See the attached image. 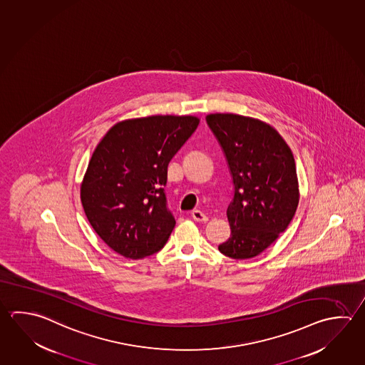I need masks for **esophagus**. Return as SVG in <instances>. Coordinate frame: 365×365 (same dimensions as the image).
I'll use <instances>...</instances> for the list:
<instances>
[{
	"label": "esophagus",
	"instance_id": "obj_1",
	"mask_svg": "<svg viewBox=\"0 0 365 365\" xmlns=\"http://www.w3.org/2000/svg\"><path fill=\"white\" fill-rule=\"evenodd\" d=\"M192 217L195 221H199V222H207L208 221L206 213H203L202 211H199V210H194L192 211Z\"/></svg>",
	"mask_w": 365,
	"mask_h": 365
}]
</instances>
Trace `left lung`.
<instances>
[{
    "label": "left lung",
    "mask_w": 365,
    "mask_h": 365,
    "mask_svg": "<svg viewBox=\"0 0 365 365\" xmlns=\"http://www.w3.org/2000/svg\"><path fill=\"white\" fill-rule=\"evenodd\" d=\"M206 120L224 149L234 182L226 211L232 234L219 251L232 259H252L284 232L299 206L291 148L274 127L253 117L212 113Z\"/></svg>",
    "instance_id": "obj_1"
}]
</instances>
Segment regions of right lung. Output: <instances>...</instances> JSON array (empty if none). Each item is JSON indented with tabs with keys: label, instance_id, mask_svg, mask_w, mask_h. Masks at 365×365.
Here are the masks:
<instances>
[{
	"label": "right lung",
	"instance_id": "right-lung-1",
	"mask_svg": "<svg viewBox=\"0 0 365 365\" xmlns=\"http://www.w3.org/2000/svg\"><path fill=\"white\" fill-rule=\"evenodd\" d=\"M195 115L120 120L106 133L81 182L87 220L126 259H144L166 245L176 221L167 210V167L197 130Z\"/></svg>",
	"mask_w": 365,
	"mask_h": 365
}]
</instances>
